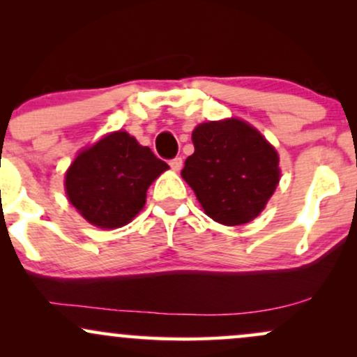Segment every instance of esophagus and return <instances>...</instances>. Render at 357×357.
<instances>
[{
    "label": "esophagus",
    "instance_id": "esophagus-1",
    "mask_svg": "<svg viewBox=\"0 0 357 357\" xmlns=\"http://www.w3.org/2000/svg\"><path fill=\"white\" fill-rule=\"evenodd\" d=\"M169 166L173 167L174 171H179L183 167V159L181 158H174V159H171L169 161Z\"/></svg>",
    "mask_w": 357,
    "mask_h": 357
}]
</instances>
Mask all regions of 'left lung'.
I'll use <instances>...</instances> for the list:
<instances>
[{
	"mask_svg": "<svg viewBox=\"0 0 357 357\" xmlns=\"http://www.w3.org/2000/svg\"><path fill=\"white\" fill-rule=\"evenodd\" d=\"M191 139L195 153L184 161L181 176L204 213L228 227L252 221L278 184L277 151L238 119L204 122Z\"/></svg>",
	"mask_w": 357,
	"mask_h": 357,
	"instance_id": "8db88e82",
	"label": "left lung"
}]
</instances>
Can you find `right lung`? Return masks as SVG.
Listing matches in <instances>:
<instances>
[{"label":"right lung","instance_id":"right-lung-1","mask_svg":"<svg viewBox=\"0 0 357 357\" xmlns=\"http://www.w3.org/2000/svg\"><path fill=\"white\" fill-rule=\"evenodd\" d=\"M165 161L127 132H112L82 151L65 174L70 203L99 228H119L144 208L146 191Z\"/></svg>","mask_w":357,"mask_h":357}]
</instances>
